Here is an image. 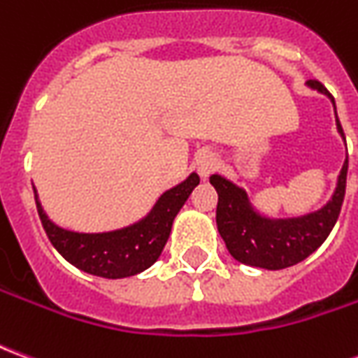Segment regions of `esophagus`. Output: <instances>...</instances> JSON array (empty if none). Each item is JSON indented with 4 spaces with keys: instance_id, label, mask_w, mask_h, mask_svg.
<instances>
[{
    "instance_id": "34e87169",
    "label": "esophagus",
    "mask_w": 358,
    "mask_h": 358,
    "mask_svg": "<svg viewBox=\"0 0 358 358\" xmlns=\"http://www.w3.org/2000/svg\"><path fill=\"white\" fill-rule=\"evenodd\" d=\"M197 172H199V176L203 180H207L215 172V169L218 166V159L215 153H210V151H205L199 159H197Z\"/></svg>"
}]
</instances>
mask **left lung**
<instances>
[{
  "label": "left lung",
  "mask_w": 358,
  "mask_h": 358,
  "mask_svg": "<svg viewBox=\"0 0 358 358\" xmlns=\"http://www.w3.org/2000/svg\"><path fill=\"white\" fill-rule=\"evenodd\" d=\"M307 86L328 95L334 103L330 92L318 80H308ZM336 126L339 136L345 140L338 113H336ZM347 164L349 159H345L341 166L330 201L315 213L292 218H272L261 215L253 207L243 187L236 186L234 182L220 174H213L209 182L218 194V234L224 240L230 255L248 266L266 270H282L305 261L310 253H315L322 245L324 240L330 236L331 228L338 222L341 203L345 197Z\"/></svg>",
  "instance_id": "obj_1"
}]
</instances>
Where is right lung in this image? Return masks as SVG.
<instances>
[{"label":"right lung","mask_w":358,"mask_h":358,"mask_svg":"<svg viewBox=\"0 0 358 358\" xmlns=\"http://www.w3.org/2000/svg\"><path fill=\"white\" fill-rule=\"evenodd\" d=\"M197 184L199 176L192 172L178 186L166 189L141 220L118 230L97 234L61 228L45 215L36 187L34 197L43 230L53 248L78 270L117 280L140 274L161 257L164 243L171 236L172 222Z\"/></svg>","instance_id":"1"}]
</instances>
